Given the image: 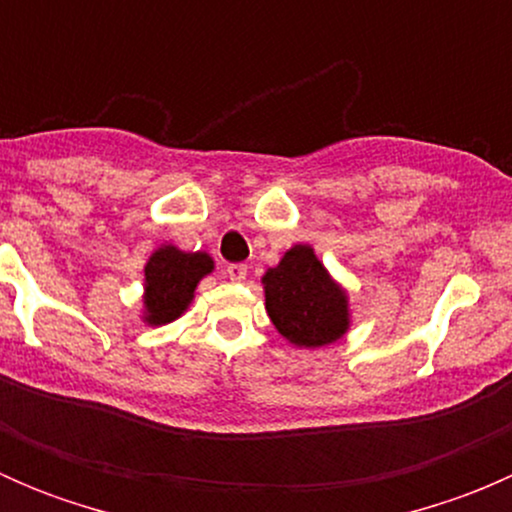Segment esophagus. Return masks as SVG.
<instances>
[{"label":"esophagus","mask_w":512,"mask_h":512,"mask_svg":"<svg viewBox=\"0 0 512 512\" xmlns=\"http://www.w3.org/2000/svg\"><path fill=\"white\" fill-rule=\"evenodd\" d=\"M225 277L232 282H242L247 277V265H242V262H232V265L225 267Z\"/></svg>","instance_id":"1"}]
</instances>
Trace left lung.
I'll return each mask as SVG.
<instances>
[{
	"label": "left lung",
	"instance_id": "8db88e82",
	"mask_svg": "<svg viewBox=\"0 0 512 512\" xmlns=\"http://www.w3.org/2000/svg\"><path fill=\"white\" fill-rule=\"evenodd\" d=\"M265 307L282 337L297 347H324L349 329L347 294L309 245H294L262 277Z\"/></svg>",
	"mask_w": 512,
	"mask_h": 512
}]
</instances>
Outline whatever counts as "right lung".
<instances>
[{
  "instance_id": "right-lung-1",
  "label": "right lung",
  "mask_w": 512,
  "mask_h": 512,
  "mask_svg": "<svg viewBox=\"0 0 512 512\" xmlns=\"http://www.w3.org/2000/svg\"><path fill=\"white\" fill-rule=\"evenodd\" d=\"M213 272V260L205 252H183L173 245L160 247L146 265V312L148 324H168L178 319L193 302L198 282Z\"/></svg>"
}]
</instances>
